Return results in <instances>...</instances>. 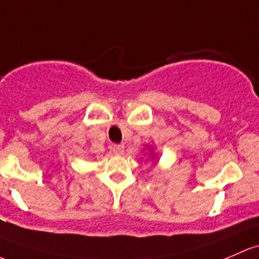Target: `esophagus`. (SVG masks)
<instances>
[{
    "instance_id": "obj_1",
    "label": "esophagus",
    "mask_w": 259,
    "mask_h": 259,
    "mask_svg": "<svg viewBox=\"0 0 259 259\" xmlns=\"http://www.w3.org/2000/svg\"><path fill=\"white\" fill-rule=\"evenodd\" d=\"M111 151L115 155H121L122 151H124V146L122 145H113L111 146Z\"/></svg>"
}]
</instances>
